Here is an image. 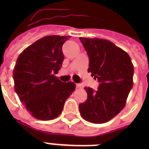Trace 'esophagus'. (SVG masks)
I'll list each match as a JSON object with an SVG mask.
<instances>
[{"label": "esophagus", "mask_w": 149, "mask_h": 149, "mask_svg": "<svg viewBox=\"0 0 149 149\" xmlns=\"http://www.w3.org/2000/svg\"><path fill=\"white\" fill-rule=\"evenodd\" d=\"M77 88H83V87H84V85H83L82 84H77Z\"/></svg>", "instance_id": "obj_1"}]
</instances>
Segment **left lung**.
Wrapping results in <instances>:
<instances>
[{
  "label": "left lung",
  "instance_id": "obj_1",
  "mask_svg": "<svg viewBox=\"0 0 149 149\" xmlns=\"http://www.w3.org/2000/svg\"><path fill=\"white\" fill-rule=\"evenodd\" d=\"M89 57L88 72L100 86L84 87L87 99L79 104L82 118L93 124L107 122L122 111L133 87L134 65L129 55L101 38H79Z\"/></svg>",
  "mask_w": 149,
  "mask_h": 149
}]
</instances>
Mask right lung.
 <instances>
[{
  "label": "right lung",
  "instance_id": "add662e5",
  "mask_svg": "<svg viewBox=\"0 0 149 149\" xmlns=\"http://www.w3.org/2000/svg\"><path fill=\"white\" fill-rule=\"evenodd\" d=\"M69 36H45L27 47L13 70L15 91L27 111L36 119L53 120L63 111L76 88L73 82H61L55 75L63 65V45Z\"/></svg>",
  "mask_w": 149,
  "mask_h": 149
}]
</instances>
